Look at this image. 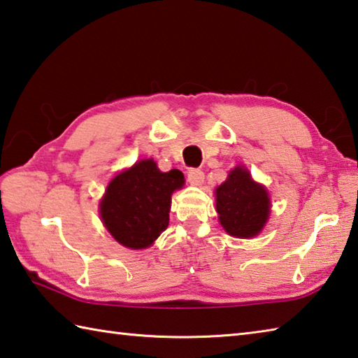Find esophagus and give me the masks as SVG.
Listing matches in <instances>:
<instances>
[{
    "label": "esophagus",
    "mask_w": 358,
    "mask_h": 358,
    "mask_svg": "<svg viewBox=\"0 0 358 358\" xmlns=\"http://www.w3.org/2000/svg\"><path fill=\"white\" fill-rule=\"evenodd\" d=\"M187 180L191 185L199 186L203 183V180H205V173H203V171H200V169H189Z\"/></svg>",
    "instance_id": "1"
}]
</instances>
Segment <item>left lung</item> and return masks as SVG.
Returning <instances> with one entry per match:
<instances>
[{
    "label": "left lung",
    "mask_w": 358,
    "mask_h": 358,
    "mask_svg": "<svg viewBox=\"0 0 358 358\" xmlns=\"http://www.w3.org/2000/svg\"><path fill=\"white\" fill-rule=\"evenodd\" d=\"M215 208L222 227L234 237H253L261 233L270 214V199L242 166L228 175L215 189Z\"/></svg>",
    "instance_id": "obj_1"
}]
</instances>
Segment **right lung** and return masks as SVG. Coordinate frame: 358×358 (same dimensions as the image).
<instances>
[{
    "label": "right lung",
    "instance_id": "1",
    "mask_svg": "<svg viewBox=\"0 0 358 358\" xmlns=\"http://www.w3.org/2000/svg\"><path fill=\"white\" fill-rule=\"evenodd\" d=\"M185 185L177 169L161 172L155 161H139L110 181L101 201L105 228L127 248H147L169 225L171 195Z\"/></svg>",
    "mask_w": 358,
    "mask_h": 358
}]
</instances>
